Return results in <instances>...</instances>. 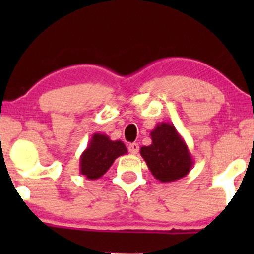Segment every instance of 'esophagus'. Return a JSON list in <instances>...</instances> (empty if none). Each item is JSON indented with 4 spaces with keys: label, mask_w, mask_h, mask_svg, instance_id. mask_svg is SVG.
<instances>
[{
    "label": "esophagus",
    "mask_w": 254,
    "mask_h": 254,
    "mask_svg": "<svg viewBox=\"0 0 254 254\" xmlns=\"http://www.w3.org/2000/svg\"><path fill=\"white\" fill-rule=\"evenodd\" d=\"M127 149H129V151L131 154H132V155H135V154L138 153L139 145L137 143H130L129 147H127Z\"/></svg>",
    "instance_id": "1"
}]
</instances>
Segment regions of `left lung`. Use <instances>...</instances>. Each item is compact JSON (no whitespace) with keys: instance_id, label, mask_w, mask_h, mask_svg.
<instances>
[{"instance_id":"left-lung-1","label":"left lung","mask_w":254,"mask_h":254,"mask_svg":"<svg viewBox=\"0 0 254 254\" xmlns=\"http://www.w3.org/2000/svg\"><path fill=\"white\" fill-rule=\"evenodd\" d=\"M151 144L141 147V156L154 178L172 183L188 176L193 167L188 144L171 123L156 124L151 130Z\"/></svg>"}]
</instances>
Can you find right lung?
<instances>
[{"mask_svg": "<svg viewBox=\"0 0 254 254\" xmlns=\"http://www.w3.org/2000/svg\"><path fill=\"white\" fill-rule=\"evenodd\" d=\"M127 154L121 139L112 141L107 135L93 133L88 145L80 156V173L89 180L103 177L117 157Z\"/></svg>", "mask_w": 254, "mask_h": 254, "instance_id": "right-lung-1", "label": "right lung"}]
</instances>
